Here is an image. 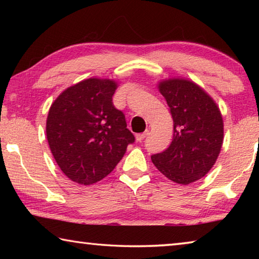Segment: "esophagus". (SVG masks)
I'll list each match as a JSON object with an SVG mask.
<instances>
[{"mask_svg":"<svg viewBox=\"0 0 259 259\" xmlns=\"http://www.w3.org/2000/svg\"><path fill=\"white\" fill-rule=\"evenodd\" d=\"M147 136H148V130H146L145 133H143V134L136 135V140H137V142H139V143H142L143 140L147 137Z\"/></svg>","mask_w":259,"mask_h":259,"instance_id":"1","label":"esophagus"}]
</instances>
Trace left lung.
<instances>
[{"label":"left lung","instance_id":"left-lung-1","mask_svg":"<svg viewBox=\"0 0 259 259\" xmlns=\"http://www.w3.org/2000/svg\"><path fill=\"white\" fill-rule=\"evenodd\" d=\"M174 120L169 147L151 156L157 170L175 183L187 185L204 177L221 152L224 136L222 114L195 83L172 78L160 83Z\"/></svg>","mask_w":259,"mask_h":259}]
</instances>
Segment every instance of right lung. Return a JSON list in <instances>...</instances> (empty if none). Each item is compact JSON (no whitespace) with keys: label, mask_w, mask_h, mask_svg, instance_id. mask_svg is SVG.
<instances>
[{"label":"right lung","mask_w":259,"mask_h":259,"mask_svg":"<svg viewBox=\"0 0 259 259\" xmlns=\"http://www.w3.org/2000/svg\"><path fill=\"white\" fill-rule=\"evenodd\" d=\"M116 83L88 78L51 105L47 138L57 164L71 181L90 185L113 171L135 136L113 105Z\"/></svg>","instance_id":"add662e5"}]
</instances>
